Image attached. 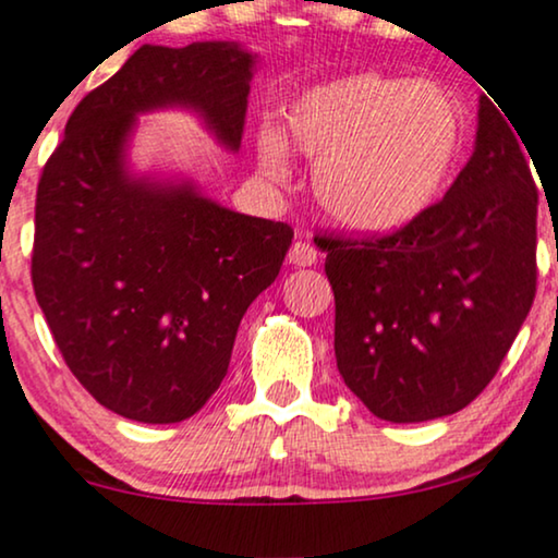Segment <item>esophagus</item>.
<instances>
[{
    "mask_svg": "<svg viewBox=\"0 0 558 558\" xmlns=\"http://www.w3.org/2000/svg\"><path fill=\"white\" fill-rule=\"evenodd\" d=\"M288 263L295 265V267H312L316 263V250L314 244L308 242H293L291 250H288Z\"/></svg>",
    "mask_w": 558,
    "mask_h": 558,
    "instance_id": "esophagus-1",
    "label": "esophagus"
}]
</instances>
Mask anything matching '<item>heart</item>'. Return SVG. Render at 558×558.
<instances>
[{
  "mask_svg": "<svg viewBox=\"0 0 558 558\" xmlns=\"http://www.w3.org/2000/svg\"><path fill=\"white\" fill-rule=\"evenodd\" d=\"M463 110L435 82L355 72L312 84L283 108V131L259 125V169L288 174V141L316 161V206L350 234L384 236L417 223L446 193L463 146Z\"/></svg>",
  "mask_w": 558,
  "mask_h": 558,
  "instance_id": "b5f03b06",
  "label": "heart"
}]
</instances>
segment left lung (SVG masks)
<instances>
[{"instance_id": "8db88e82", "label": "left lung", "mask_w": 558, "mask_h": 558, "mask_svg": "<svg viewBox=\"0 0 558 558\" xmlns=\"http://www.w3.org/2000/svg\"><path fill=\"white\" fill-rule=\"evenodd\" d=\"M507 120L478 97L474 154L417 223L384 239H319L337 368L380 420L427 422L471 404L531 312L538 193Z\"/></svg>"}]
</instances>
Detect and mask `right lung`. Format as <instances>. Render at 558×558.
<instances>
[{
	"instance_id": "right-lung-1",
	"label": "right lung",
	"mask_w": 558,
	"mask_h": 558,
	"mask_svg": "<svg viewBox=\"0 0 558 558\" xmlns=\"http://www.w3.org/2000/svg\"><path fill=\"white\" fill-rule=\"evenodd\" d=\"M257 53L141 46L69 118L35 197L33 288L63 361L125 420L182 422L229 371L239 322L293 229L236 214L182 174L133 172L138 116L187 110L236 154Z\"/></svg>"
}]
</instances>
